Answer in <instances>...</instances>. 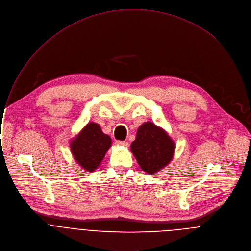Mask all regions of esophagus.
Returning a JSON list of instances; mask_svg holds the SVG:
<instances>
[{
  "mask_svg": "<svg viewBox=\"0 0 251 251\" xmlns=\"http://www.w3.org/2000/svg\"><path fill=\"white\" fill-rule=\"evenodd\" d=\"M117 146H123V147H127L128 143L127 142H122V141H117L116 142Z\"/></svg>",
  "mask_w": 251,
  "mask_h": 251,
  "instance_id": "1",
  "label": "esophagus"
}]
</instances>
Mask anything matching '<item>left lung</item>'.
<instances>
[{
  "instance_id": "obj_1",
  "label": "left lung",
  "mask_w": 251,
  "mask_h": 251,
  "mask_svg": "<svg viewBox=\"0 0 251 251\" xmlns=\"http://www.w3.org/2000/svg\"><path fill=\"white\" fill-rule=\"evenodd\" d=\"M175 143L163 128L153 123H144L137 128L135 140L131 143L130 151L141 169L155 175L168 165L175 153Z\"/></svg>"
}]
</instances>
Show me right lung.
I'll return each mask as SVG.
<instances>
[{"instance_id":"obj_1","label":"right lung","mask_w":251,"mask_h":251,"mask_svg":"<svg viewBox=\"0 0 251 251\" xmlns=\"http://www.w3.org/2000/svg\"><path fill=\"white\" fill-rule=\"evenodd\" d=\"M70 146L77 164L91 173L99 168L111 146V138L101 131L98 124L89 123L73 138Z\"/></svg>"}]
</instances>
